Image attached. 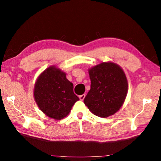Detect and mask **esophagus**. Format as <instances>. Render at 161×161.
Here are the masks:
<instances>
[{"instance_id": "1", "label": "esophagus", "mask_w": 161, "mask_h": 161, "mask_svg": "<svg viewBox=\"0 0 161 161\" xmlns=\"http://www.w3.org/2000/svg\"><path fill=\"white\" fill-rule=\"evenodd\" d=\"M85 96H86L85 94H82V95H80V96L79 97H80V99L81 101H83L84 98H85Z\"/></svg>"}]
</instances>
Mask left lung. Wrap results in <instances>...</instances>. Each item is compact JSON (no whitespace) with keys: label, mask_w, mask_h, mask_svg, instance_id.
Wrapping results in <instances>:
<instances>
[{"label":"left lung","mask_w":161,"mask_h":161,"mask_svg":"<svg viewBox=\"0 0 161 161\" xmlns=\"http://www.w3.org/2000/svg\"><path fill=\"white\" fill-rule=\"evenodd\" d=\"M88 72L91 89L84 103L97 116L114 115L123 106L128 93V81L123 69L108 62L91 67Z\"/></svg>","instance_id":"8db88e82"}]
</instances>
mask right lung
I'll return each instance as SVG.
<instances>
[{
    "label": "right lung",
    "instance_id": "right-lung-1",
    "mask_svg": "<svg viewBox=\"0 0 161 161\" xmlns=\"http://www.w3.org/2000/svg\"><path fill=\"white\" fill-rule=\"evenodd\" d=\"M73 87L66 73L52 65L38 76L34 86V99L46 116L61 120L69 114L73 105L80 99L73 92Z\"/></svg>",
    "mask_w": 161,
    "mask_h": 161
}]
</instances>
